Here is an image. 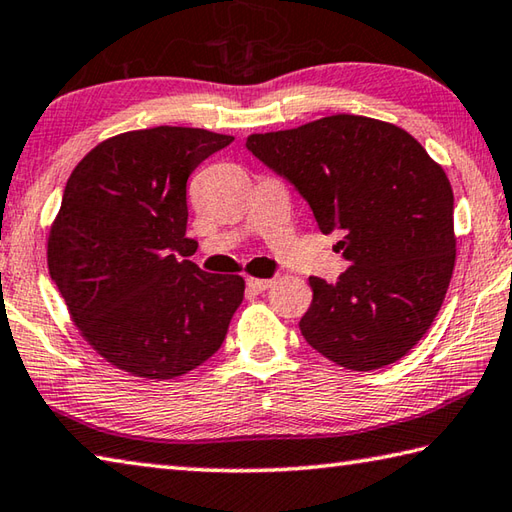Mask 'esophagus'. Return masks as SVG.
I'll return each instance as SVG.
<instances>
[{
    "instance_id": "1",
    "label": "esophagus",
    "mask_w": 512,
    "mask_h": 512,
    "mask_svg": "<svg viewBox=\"0 0 512 512\" xmlns=\"http://www.w3.org/2000/svg\"><path fill=\"white\" fill-rule=\"evenodd\" d=\"M246 286H248L253 293H264L266 288L273 286V280H259V277H248Z\"/></svg>"
}]
</instances>
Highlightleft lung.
Returning a JSON list of instances; mask_svg holds the SVG:
<instances>
[{"label":"left lung","mask_w":512,"mask_h":512,"mask_svg":"<svg viewBox=\"0 0 512 512\" xmlns=\"http://www.w3.org/2000/svg\"><path fill=\"white\" fill-rule=\"evenodd\" d=\"M246 147L295 185L324 235L338 232L349 262L333 284L309 277L304 340L353 371L403 358L439 313L457 257L443 167L405 129L351 114L253 134Z\"/></svg>","instance_id":"1"}]
</instances>
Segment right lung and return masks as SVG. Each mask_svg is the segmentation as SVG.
<instances>
[{
    "mask_svg": "<svg viewBox=\"0 0 512 512\" xmlns=\"http://www.w3.org/2000/svg\"><path fill=\"white\" fill-rule=\"evenodd\" d=\"M235 138L152 127L96 145L71 172L49 232V273L82 336L127 374L167 380L217 353L244 300L239 275L185 255L188 176Z\"/></svg>",
    "mask_w": 512,
    "mask_h": 512,
    "instance_id": "obj_1",
    "label": "right lung"
}]
</instances>
